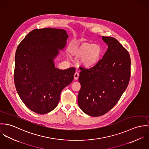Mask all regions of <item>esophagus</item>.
I'll use <instances>...</instances> for the list:
<instances>
[{
	"label": "esophagus",
	"mask_w": 149,
	"mask_h": 149,
	"mask_svg": "<svg viewBox=\"0 0 149 149\" xmlns=\"http://www.w3.org/2000/svg\"><path fill=\"white\" fill-rule=\"evenodd\" d=\"M78 77H79V73H78V72H75V74H74V79L75 80H77L78 79Z\"/></svg>",
	"instance_id": "34e87169"
}]
</instances>
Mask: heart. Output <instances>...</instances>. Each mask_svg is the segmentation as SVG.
<instances>
[{
    "label": "heart",
    "instance_id": "1",
    "mask_svg": "<svg viewBox=\"0 0 149 149\" xmlns=\"http://www.w3.org/2000/svg\"><path fill=\"white\" fill-rule=\"evenodd\" d=\"M70 54L79 58L78 65L84 68H93L99 63L103 54V49L98 44L83 42L70 49Z\"/></svg>",
    "mask_w": 149,
    "mask_h": 149
}]
</instances>
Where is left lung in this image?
Returning a JSON list of instances; mask_svg holds the SVG:
<instances>
[{"instance_id":"left-lung-1","label":"left lung","mask_w":149,"mask_h":149,"mask_svg":"<svg viewBox=\"0 0 149 149\" xmlns=\"http://www.w3.org/2000/svg\"><path fill=\"white\" fill-rule=\"evenodd\" d=\"M102 39L107 50L95 66L80 68L78 79L81 86L78 105L91 116H102L110 111L125 92L130 78L131 61L127 51L113 37Z\"/></svg>"}]
</instances>
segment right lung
I'll use <instances>...</instances> for the list:
<instances>
[{"mask_svg":"<svg viewBox=\"0 0 149 149\" xmlns=\"http://www.w3.org/2000/svg\"><path fill=\"white\" fill-rule=\"evenodd\" d=\"M68 35L63 29H35L19 45L14 81L17 92L31 111L45 114L58 105L62 90L74 79L75 69L61 70L54 60L65 50Z\"/></svg>","mask_w":149,"mask_h":149,"instance_id":"1","label":"right lung"}]
</instances>
